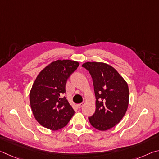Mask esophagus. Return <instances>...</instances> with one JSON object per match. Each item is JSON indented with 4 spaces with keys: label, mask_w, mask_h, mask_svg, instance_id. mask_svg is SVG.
<instances>
[{
    "label": "esophagus",
    "mask_w": 159,
    "mask_h": 159,
    "mask_svg": "<svg viewBox=\"0 0 159 159\" xmlns=\"http://www.w3.org/2000/svg\"><path fill=\"white\" fill-rule=\"evenodd\" d=\"M83 105H84V103H80V104H78L77 106L79 108H81L83 107Z\"/></svg>",
    "instance_id": "esophagus-1"
}]
</instances>
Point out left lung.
Here are the masks:
<instances>
[{
    "label": "left lung",
    "mask_w": 159,
    "mask_h": 159,
    "mask_svg": "<svg viewBox=\"0 0 159 159\" xmlns=\"http://www.w3.org/2000/svg\"><path fill=\"white\" fill-rule=\"evenodd\" d=\"M93 80L96 111L89 117L91 126L106 130L116 126L124 117L129 106V90L126 82L110 65L87 62L82 65Z\"/></svg>",
    "instance_id": "1"
}]
</instances>
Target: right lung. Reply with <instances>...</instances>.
<instances>
[{
	"label": "right lung",
	"instance_id": "1",
	"mask_svg": "<svg viewBox=\"0 0 159 159\" xmlns=\"http://www.w3.org/2000/svg\"><path fill=\"white\" fill-rule=\"evenodd\" d=\"M71 60H57L36 77L30 91L33 115L43 127L53 130L65 127L75 113L65 96L67 80L79 66Z\"/></svg>",
	"mask_w": 159,
	"mask_h": 159
}]
</instances>
